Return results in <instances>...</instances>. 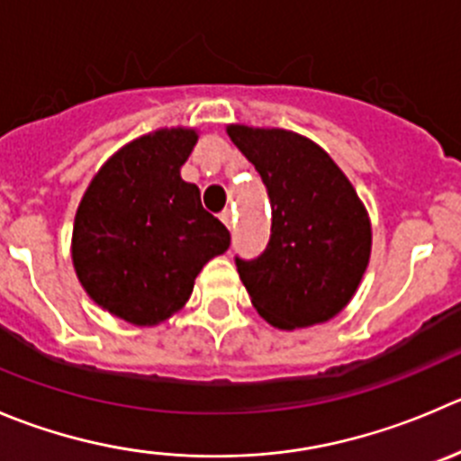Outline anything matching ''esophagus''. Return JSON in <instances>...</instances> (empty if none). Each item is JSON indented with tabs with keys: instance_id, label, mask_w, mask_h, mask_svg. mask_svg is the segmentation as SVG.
<instances>
[{
	"instance_id": "obj_1",
	"label": "esophagus",
	"mask_w": 461,
	"mask_h": 461,
	"mask_svg": "<svg viewBox=\"0 0 461 461\" xmlns=\"http://www.w3.org/2000/svg\"><path fill=\"white\" fill-rule=\"evenodd\" d=\"M221 221L225 222L227 230H234V212H231V209H225V212L221 213Z\"/></svg>"
}]
</instances>
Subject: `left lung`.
Instances as JSON below:
<instances>
[{
    "label": "left lung",
    "instance_id": "obj_1",
    "mask_svg": "<svg viewBox=\"0 0 461 461\" xmlns=\"http://www.w3.org/2000/svg\"><path fill=\"white\" fill-rule=\"evenodd\" d=\"M227 135L270 195L266 252L236 258L252 306L275 329L338 315L358 290L372 254V222L349 177L324 149L281 128L231 123Z\"/></svg>",
    "mask_w": 461,
    "mask_h": 461
}]
</instances>
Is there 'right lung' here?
Segmentation results:
<instances>
[{
    "mask_svg": "<svg viewBox=\"0 0 461 461\" xmlns=\"http://www.w3.org/2000/svg\"><path fill=\"white\" fill-rule=\"evenodd\" d=\"M195 144V128L137 137L98 168L76 209V276L94 303L128 324L167 321L189 302L204 263L230 248L227 227L180 176Z\"/></svg>",
    "mask_w": 461,
    "mask_h": 461,
    "instance_id": "obj_1",
    "label": "right lung"
}]
</instances>
